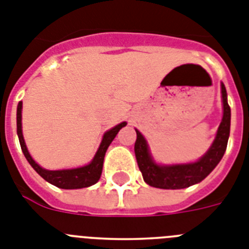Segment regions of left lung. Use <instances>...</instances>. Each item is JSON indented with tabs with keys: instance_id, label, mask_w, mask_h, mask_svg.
I'll list each match as a JSON object with an SVG mask.
<instances>
[{
	"instance_id": "obj_1",
	"label": "left lung",
	"mask_w": 249,
	"mask_h": 249,
	"mask_svg": "<svg viewBox=\"0 0 249 249\" xmlns=\"http://www.w3.org/2000/svg\"><path fill=\"white\" fill-rule=\"evenodd\" d=\"M221 99H223V119L219 125L216 137L204 156L197 162L185 164H157L150 156L147 141L141 131L137 130L134 152L138 167L143 175L144 181L157 189L178 190L190 187L201 182L209 173L218 166L227 149L228 138L231 133V107L228 105L227 89L221 83Z\"/></svg>"
}]
</instances>
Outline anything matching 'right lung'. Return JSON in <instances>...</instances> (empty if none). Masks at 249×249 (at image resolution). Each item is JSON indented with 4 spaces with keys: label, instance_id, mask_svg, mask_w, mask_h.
<instances>
[{
    "label": "right lung",
    "instance_id": "1",
    "mask_svg": "<svg viewBox=\"0 0 249 249\" xmlns=\"http://www.w3.org/2000/svg\"><path fill=\"white\" fill-rule=\"evenodd\" d=\"M21 111H22V102L20 101L18 105V114H16V123H18V141H20V145H21L22 153H24L25 158L28 160L31 167L36 171L45 181H48L52 185L57 186L59 189L66 190H73V189H82V187H89V186L95 185L101 177L102 173V166H104V158H105V153L107 150L108 145L114 141V138L119 133L123 126L126 125V123H120L119 125L114 126L112 129L107 130L104 134L101 144H100L99 149L96 152L93 160H91V163L87 166L78 167V168H72V170H58V171H49L45 170L31 158L30 153H29L26 144H25L24 137H22V124H21Z\"/></svg>",
    "mask_w": 249,
    "mask_h": 249
}]
</instances>
